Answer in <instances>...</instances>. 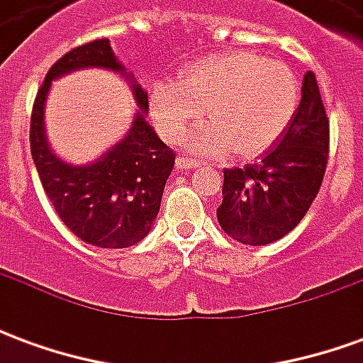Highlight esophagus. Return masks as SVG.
I'll use <instances>...</instances> for the list:
<instances>
[{"mask_svg": "<svg viewBox=\"0 0 363 363\" xmlns=\"http://www.w3.org/2000/svg\"><path fill=\"white\" fill-rule=\"evenodd\" d=\"M200 159H192V157H179L177 159V169H181V171H186V169H196L200 167Z\"/></svg>", "mask_w": 363, "mask_h": 363, "instance_id": "34e87169", "label": "esophagus"}]
</instances>
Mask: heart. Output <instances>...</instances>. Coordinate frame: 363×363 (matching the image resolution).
I'll list each match as a JSON object with an SVG mask.
<instances>
[{
  "label": "heart",
  "instance_id": "b5f03b06",
  "mask_svg": "<svg viewBox=\"0 0 363 363\" xmlns=\"http://www.w3.org/2000/svg\"><path fill=\"white\" fill-rule=\"evenodd\" d=\"M151 118L169 142L181 140L190 122L212 124L198 135V150L231 147L257 157L286 134L299 106V83L288 66L249 52H233L189 66L177 82L151 87Z\"/></svg>",
  "mask_w": 363,
  "mask_h": 363
}]
</instances>
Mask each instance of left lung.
Segmentation results:
<instances>
[{"instance_id": "left-lung-1", "label": "left lung", "mask_w": 363, "mask_h": 363, "mask_svg": "<svg viewBox=\"0 0 363 363\" xmlns=\"http://www.w3.org/2000/svg\"><path fill=\"white\" fill-rule=\"evenodd\" d=\"M327 159V111L315 74L307 72L286 134L257 163L223 171L221 229L243 245H268L288 235L311 208Z\"/></svg>"}]
</instances>
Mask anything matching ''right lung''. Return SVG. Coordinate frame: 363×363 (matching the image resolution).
Returning <instances> with one entry per match:
<instances>
[{
	"instance_id": "right-lung-1",
	"label": "right lung",
	"mask_w": 363,
	"mask_h": 363,
	"mask_svg": "<svg viewBox=\"0 0 363 363\" xmlns=\"http://www.w3.org/2000/svg\"><path fill=\"white\" fill-rule=\"evenodd\" d=\"M83 67H104L128 79L108 38H96L64 54L48 69L36 93L30 114V153L44 192L66 228L101 249H126L150 233L174 167V153L147 124V93L130 77L140 111L124 140L89 165L75 167L56 157L44 132L46 95L54 79Z\"/></svg>"
}]
</instances>
